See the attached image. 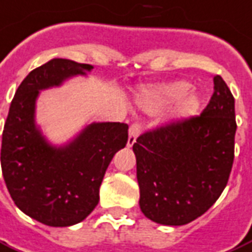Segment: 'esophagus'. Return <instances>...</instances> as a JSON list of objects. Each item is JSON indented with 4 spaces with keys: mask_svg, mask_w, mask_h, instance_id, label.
Instances as JSON below:
<instances>
[{
    "mask_svg": "<svg viewBox=\"0 0 252 252\" xmlns=\"http://www.w3.org/2000/svg\"><path fill=\"white\" fill-rule=\"evenodd\" d=\"M141 124L139 122H134L131 126H130V128H128V141H127V146H133L134 143H135V139H137V137L139 135V133H141Z\"/></svg>",
    "mask_w": 252,
    "mask_h": 252,
    "instance_id": "obj_1",
    "label": "esophagus"
}]
</instances>
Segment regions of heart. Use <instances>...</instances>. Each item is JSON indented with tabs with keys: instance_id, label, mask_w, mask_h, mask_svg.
I'll use <instances>...</instances> for the list:
<instances>
[{
	"instance_id": "heart-1",
	"label": "heart",
	"mask_w": 252,
	"mask_h": 252,
	"mask_svg": "<svg viewBox=\"0 0 252 252\" xmlns=\"http://www.w3.org/2000/svg\"><path fill=\"white\" fill-rule=\"evenodd\" d=\"M189 90H190V85L186 81H177L164 85L162 88L151 89L143 93L141 105L146 110L154 111L160 109L162 106L178 101L175 113L178 117L187 118L196 114L200 107V99L198 95L194 93H187Z\"/></svg>"
}]
</instances>
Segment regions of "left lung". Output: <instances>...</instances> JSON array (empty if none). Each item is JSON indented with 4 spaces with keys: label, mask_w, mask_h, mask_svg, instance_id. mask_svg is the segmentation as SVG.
Instances as JSON below:
<instances>
[{
    "label": "left lung",
    "mask_w": 252,
    "mask_h": 252,
    "mask_svg": "<svg viewBox=\"0 0 252 252\" xmlns=\"http://www.w3.org/2000/svg\"><path fill=\"white\" fill-rule=\"evenodd\" d=\"M235 101L220 75L202 114L147 130L133 145L139 206L166 226L192 222L217 202L234 163Z\"/></svg>",
    "instance_id": "obj_1"
}]
</instances>
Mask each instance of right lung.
I'll list each match as a JSON object with an SVG mask.
<instances>
[{"instance_id": "add662e5", "label": "right lung", "mask_w": 252, "mask_h": 252, "mask_svg": "<svg viewBox=\"0 0 252 252\" xmlns=\"http://www.w3.org/2000/svg\"><path fill=\"white\" fill-rule=\"evenodd\" d=\"M92 65L54 58L30 71L17 89L3 126L1 167L11 199L30 218L52 227L79 223L95 209L99 186L128 126L92 124L65 147L50 146L34 124L39 90L85 74Z\"/></svg>"}]
</instances>
